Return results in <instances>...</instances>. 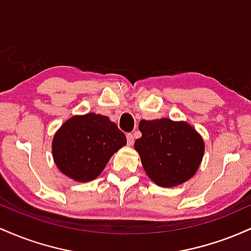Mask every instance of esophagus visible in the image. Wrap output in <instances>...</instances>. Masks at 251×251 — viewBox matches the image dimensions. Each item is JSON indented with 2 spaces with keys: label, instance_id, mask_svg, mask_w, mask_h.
I'll return each mask as SVG.
<instances>
[{
  "label": "esophagus",
  "instance_id": "34e87169",
  "mask_svg": "<svg viewBox=\"0 0 251 251\" xmlns=\"http://www.w3.org/2000/svg\"><path fill=\"white\" fill-rule=\"evenodd\" d=\"M126 138H127V144H128V145H133V143H134L133 134L127 133V134H126Z\"/></svg>",
  "mask_w": 251,
  "mask_h": 251
}]
</instances>
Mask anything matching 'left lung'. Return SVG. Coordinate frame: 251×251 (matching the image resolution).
<instances>
[{
	"label": "left lung",
	"mask_w": 251,
	"mask_h": 251,
	"mask_svg": "<svg viewBox=\"0 0 251 251\" xmlns=\"http://www.w3.org/2000/svg\"><path fill=\"white\" fill-rule=\"evenodd\" d=\"M142 137L134 142L143 168L157 185H179L197 171L204 153L201 137L188 123L142 120Z\"/></svg>",
	"instance_id": "1"
}]
</instances>
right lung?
Segmentation results:
<instances>
[{"mask_svg":"<svg viewBox=\"0 0 251 251\" xmlns=\"http://www.w3.org/2000/svg\"><path fill=\"white\" fill-rule=\"evenodd\" d=\"M126 144L125 134L107 117L96 113L68 119L54 135L53 157L62 174L89 181L102 172L109 158Z\"/></svg>","mask_w":251,"mask_h":251,"instance_id":"add662e5","label":"right lung"}]
</instances>
